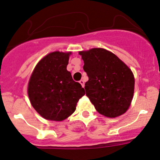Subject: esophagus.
Instances as JSON below:
<instances>
[{"label":"esophagus","mask_w":160,"mask_h":160,"mask_svg":"<svg viewBox=\"0 0 160 160\" xmlns=\"http://www.w3.org/2000/svg\"><path fill=\"white\" fill-rule=\"evenodd\" d=\"M80 83L81 84V86H82V87H84V81L82 80H80Z\"/></svg>","instance_id":"esophagus-1"}]
</instances>
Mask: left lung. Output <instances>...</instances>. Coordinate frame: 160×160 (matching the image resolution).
Masks as SVG:
<instances>
[{
	"instance_id": "1",
	"label": "left lung",
	"mask_w": 160,
	"mask_h": 160,
	"mask_svg": "<svg viewBox=\"0 0 160 160\" xmlns=\"http://www.w3.org/2000/svg\"><path fill=\"white\" fill-rule=\"evenodd\" d=\"M88 80L86 96L100 114L115 118L131 103L135 80L132 71L112 52L103 48L80 51Z\"/></svg>"
}]
</instances>
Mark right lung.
Instances as JSON below:
<instances>
[{
  "instance_id": "obj_1",
  "label": "right lung",
  "mask_w": 160,
  "mask_h": 160,
  "mask_svg": "<svg viewBox=\"0 0 160 160\" xmlns=\"http://www.w3.org/2000/svg\"><path fill=\"white\" fill-rule=\"evenodd\" d=\"M71 52L55 51L38 62L28 83L30 103L44 118L61 122L76 109L85 90L67 71Z\"/></svg>"
}]
</instances>
